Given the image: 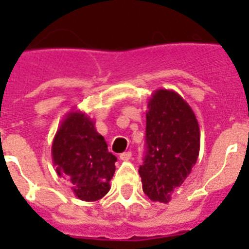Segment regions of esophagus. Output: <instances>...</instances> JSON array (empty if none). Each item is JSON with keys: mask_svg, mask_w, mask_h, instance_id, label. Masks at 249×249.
Listing matches in <instances>:
<instances>
[{"mask_svg": "<svg viewBox=\"0 0 249 249\" xmlns=\"http://www.w3.org/2000/svg\"><path fill=\"white\" fill-rule=\"evenodd\" d=\"M130 158H132V152L130 151L120 154V160H123V161H128V160H130Z\"/></svg>", "mask_w": 249, "mask_h": 249, "instance_id": "obj_1", "label": "esophagus"}]
</instances>
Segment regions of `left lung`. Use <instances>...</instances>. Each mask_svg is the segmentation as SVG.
Listing matches in <instances>:
<instances>
[{
  "instance_id": "8db88e82",
  "label": "left lung",
  "mask_w": 249,
  "mask_h": 249,
  "mask_svg": "<svg viewBox=\"0 0 249 249\" xmlns=\"http://www.w3.org/2000/svg\"><path fill=\"white\" fill-rule=\"evenodd\" d=\"M147 108V152L138 172L143 193L166 204L196 163L200 129L193 108L173 90H155Z\"/></svg>"
}]
</instances>
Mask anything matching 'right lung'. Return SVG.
I'll use <instances>...</instances> for the list:
<instances>
[{"label":"right lung","instance_id":"obj_1","mask_svg":"<svg viewBox=\"0 0 249 249\" xmlns=\"http://www.w3.org/2000/svg\"><path fill=\"white\" fill-rule=\"evenodd\" d=\"M52 156L56 173L71 183L76 197L95 201L109 191L116 156L85 112L66 115L53 140Z\"/></svg>","mask_w":249,"mask_h":249}]
</instances>
